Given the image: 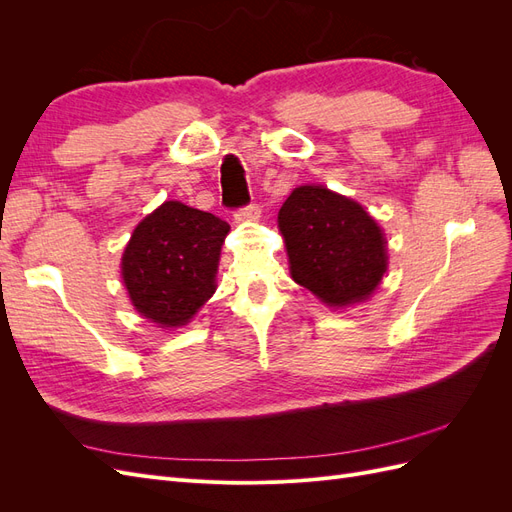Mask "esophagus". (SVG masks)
I'll use <instances>...</instances> for the list:
<instances>
[{
	"instance_id": "1",
	"label": "esophagus",
	"mask_w": 512,
	"mask_h": 512,
	"mask_svg": "<svg viewBox=\"0 0 512 512\" xmlns=\"http://www.w3.org/2000/svg\"><path fill=\"white\" fill-rule=\"evenodd\" d=\"M258 218H260V209H258L256 203H250V205H245V207L235 211V220L237 222H254Z\"/></svg>"
}]
</instances>
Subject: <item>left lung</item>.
<instances>
[{"label": "left lung", "mask_w": 512, "mask_h": 512, "mask_svg": "<svg viewBox=\"0 0 512 512\" xmlns=\"http://www.w3.org/2000/svg\"><path fill=\"white\" fill-rule=\"evenodd\" d=\"M292 280L331 307L365 301L386 271V241L354 200L322 185L292 190L277 215Z\"/></svg>", "instance_id": "1"}]
</instances>
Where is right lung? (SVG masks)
Returning <instances> with one entry per match:
<instances>
[{
    "label": "right lung",
    "mask_w": 512,
    "mask_h": 512,
    "mask_svg": "<svg viewBox=\"0 0 512 512\" xmlns=\"http://www.w3.org/2000/svg\"><path fill=\"white\" fill-rule=\"evenodd\" d=\"M228 224L168 200L136 226L121 275L132 305L162 327H181L215 290Z\"/></svg>",
    "instance_id": "obj_1"
}]
</instances>
